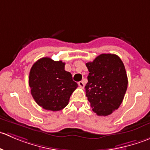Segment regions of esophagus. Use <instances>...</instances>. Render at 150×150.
<instances>
[{
  "mask_svg": "<svg viewBox=\"0 0 150 150\" xmlns=\"http://www.w3.org/2000/svg\"><path fill=\"white\" fill-rule=\"evenodd\" d=\"M78 86H79L81 88H83L85 86L84 83L83 82V81H80V82H78Z\"/></svg>",
  "mask_w": 150,
  "mask_h": 150,
  "instance_id": "1",
  "label": "esophagus"
}]
</instances>
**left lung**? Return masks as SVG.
Segmentation results:
<instances>
[{"mask_svg":"<svg viewBox=\"0 0 150 150\" xmlns=\"http://www.w3.org/2000/svg\"><path fill=\"white\" fill-rule=\"evenodd\" d=\"M88 69L86 95L92 110L107 116L117 110L128 87L125 66L118 56L102 54L86 63Z\"/></svg>","mask_w":150,"mask_h":150,"instance_id":"1","label":"left lung"}]
</instances>
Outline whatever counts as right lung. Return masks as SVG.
Instances as JSON below:
<instances>
[{
	"instance_id": "right-lung-1",
	"label": "right lung",
	"mask_w": 150,
	"mask_h": 150,
	"mask_svg": "<svg viewBox=\"0 0 150 150\" xmlns=\"http://www.w3.org/2000/svg\"><path fill=\"white\" fill-rule=\"evenodd\" d=\"M65 63L43 57L34 63L29 76V86L35 102L42 108L59 111L66 107L78 87Z\"/></svg>"
}]
</instances>
